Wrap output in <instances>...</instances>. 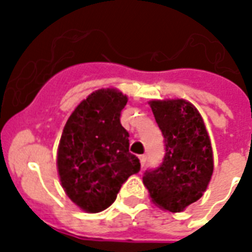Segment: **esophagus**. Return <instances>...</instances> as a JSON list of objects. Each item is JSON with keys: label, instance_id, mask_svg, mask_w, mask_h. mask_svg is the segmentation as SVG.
Here are the masks:
<instances>
[{"label": "esophagus", "instance_id": "34e87169", "mask_svg": "<svg viewBox=\"0 0 252 252\" xmlns=\"http://www.w3.org/2000/svg\"><path fill=\"white\" fill-rule=\"evenodd\" d=\"M140 162H141V166L144 167V165L146 163V156L145 154H142V156H140Z\"/></svg>", "mask_w": 252, "mask_h": 252}]
</instances>
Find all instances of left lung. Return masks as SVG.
<instances>
[{"instance_id":"left-lung-1","label":"left lung","mask_w":252,"mask_h":252,"mask_svg":"<svg viewBox=\"0 0 252 252\" xmlns=\"http://www.w3.org/2000/svg\"><path fill=\"white\" fill-rule=\"evenodd\" d=\"M154 118L163 136L165 157L142 180L156 205L180 212L203 196L213 172L209 136L199 111L183 99L153 100Z\"/></svg>"}]
</instances>
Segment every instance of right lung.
Here are the masks:
<instances>
[{
  "label": "right lung",
  "mask_w": 252,
  "mask_h": 252,
  "mask_svg": "<svg viewBox=\"0 0 252 252\" xmlns=\"http://www.w3.org/2000/svg\"><path fill=\"white\" fill-rule=\"evenodd\" d=\"M126 100L112 89L95 91L73 111L61 136V184L73 203L90 213L110 207L126 179L141 168L120 123Z\"/></svg>",
  "instance_id": "right-lung-1"
}]
</instances>
